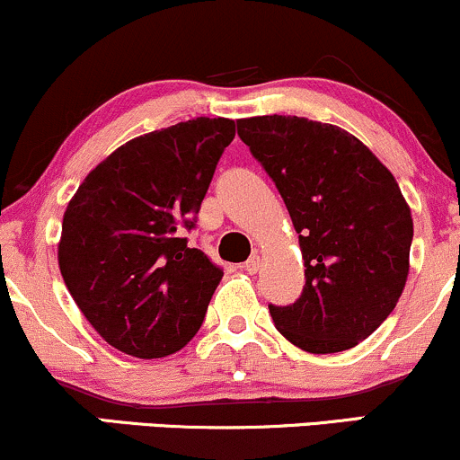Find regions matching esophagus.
<instances>
[{"label":"esophagus","instance_id":"obj_1","mask_svg":"<svg viewBox=\"0 0 460 460\" xmlns=\"http://www.w3.org/2000/svg\"><path fill=\"white\" fill-rule=\"evenodd\" d=\"M260 266H261V257L260 255H251L244 263V270L248 274H255L257 270H260Z\"/></svg>","mask_w":460,"mask_h":460}]
</instances>
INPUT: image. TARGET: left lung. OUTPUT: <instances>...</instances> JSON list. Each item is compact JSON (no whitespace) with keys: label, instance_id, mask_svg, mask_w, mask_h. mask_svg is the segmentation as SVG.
Listing matches in <instances>:
<instances>
[{"label":"left lung","instance_id":"8db88e82","mask_svg":"<svg viewBox=\"0 0 460 460\" xmlns=\"http://www.w3.org/2000/svg\"><path fill=\"white\" fill-rule=\"evenodd\" d=\"M237 134L277 183L305 261V288L274 326L311 355L372 335L409 277L413 218L389 168L337 125L303 116H252Z\"/></svg>","mask_w":460,"mask_h":460}]
</instances>
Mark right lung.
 Returning a JSON list of instances; mask_svg holds the SVG:
<instances>
[{
  "label": "right lung",
  "mask_w": 460,
  "mask_h": 460,
  "mask_svg": "<svg viewBox=\"0 0 460 460\" xmlns=\"http://www.w3.org/2000/svg\"><path fill=\"white\" fill-rule=\"evenodd\" d=\"M235 120L199 119L125 142L68 200L58 266L93 329L116 350L162 358L197 335L223 270L190 248Z\"/></svg>",
  "instance_id": "right-lung-1"
}]
</instances>
